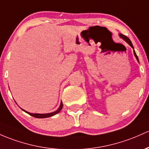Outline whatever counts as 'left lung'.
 I'll return each mask as SVG.
<instances>
[{
    "label": "left lung",
    "instance_id": "left-lung-1",
    "mask_svg": "<svg viewBox=\"0 0 149 149\" xmlns=\"http://www.w3.org/2000/svg\"><path fill=\"white\" fill-rule=\"evenodd\" d=\"M120 37H121V38H122L125 41H126V42H127V43L129 44V45H130L131 47H132V48L134 49V47H133V45H132V42H131V40H130V39L128 38V37H127V36H125V35H122V34H120ZM134 56H135V57H136V58L137 59V61H139V58H138V56H137V55H136V52H134Z\"/></svg>",
    "mask_w": 149,
    "mask_h": 149
}]
</instances>
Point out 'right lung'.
I'll return each mask as SVG.
<instances>
[{
    "label": "right lung",
    "mask_w": 149,
    "mask_h": 149,
    "mask_svg": "<svg viewBox=\"0 0 149 149\" xmlns=\"http://www.w3.org/2000/svg\"><path fill=\"white\" fill-rule=\"evenodd\" d=\"M62 107H63V103H62V102H61L59 108L57 109L56 111H55V112H52V113H48V114H32V113H29V112H26V111L24 110V109H22L23 111H24L25 112H27V114H29V115L32 116V117H36V118H47V117H52V116H54V115H55V114H56L57 113H58V112L61 111Z\"/></svg>",
    "instance_id": "obj_1"
}]
</instances>
